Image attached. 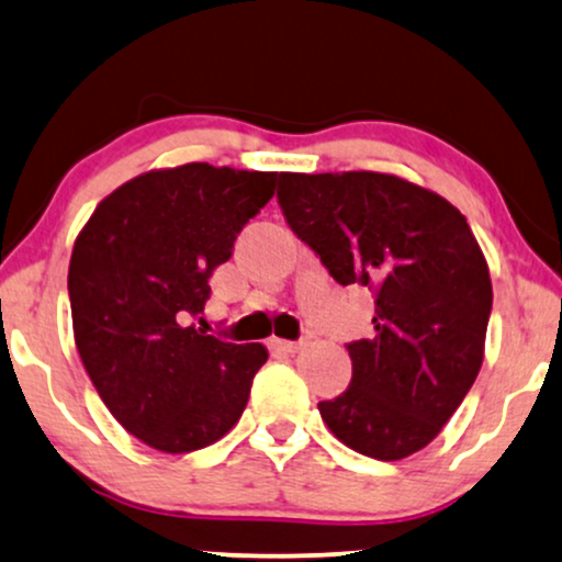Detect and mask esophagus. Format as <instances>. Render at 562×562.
<instances>
[{"instance_id":"esophagus-1","label":"esophagus","mask_w":562,"mask_h":562,"mask_svg":"<svg viewBox=\"0 0 562 562\" xmlns=\"http://www.w3.org/2000/svg\"><path fill=\"white\" fill-rule=\"evenodd\" d=\"M272 347L277 352H285V355H293L303 347V342H290V339H272Z\"/></svg>"}]
</instances>
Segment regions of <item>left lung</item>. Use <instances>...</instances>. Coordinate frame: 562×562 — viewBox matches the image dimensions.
<instances>
[{"label": "left lung", "mask_w": 562, "mask_h": 562, "mask_svg": "<svg viewBox=\"0 0 562 562\" xmlns=\"http://www.w3.org/2000/svg\"><path fill=\"white\" fill-rule=\"evenodd\" d=\"M282 215L339 285L375 293L373 339L347 345L352 381L318 402L347 449L400 461L425 449L477 379L493 285L449 199L375 170L280 173Z\"/></svg>", "instance_id": "1"}]
</instances>
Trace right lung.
Segmentation results:
<instances>
[{
    "mask_svg": "<svg viewBox=\"0 0 562 562\" xmlns=\"http://www.w3.org/2000/svg\"><path fill=\"white\" fill-rule=\"evenodd\" d=\"M277 173L187 162L126 181L98 204L69 261L80 360L111 415L155 451L215 443L244 415L269 352L204 334L210 277L274 194Z\"/></svg>",
    "mask_w": 562,
    "mask_h": 562,
    "instance_id": "right-lung-1",
    "label": "right lung"
}]
</instances>
